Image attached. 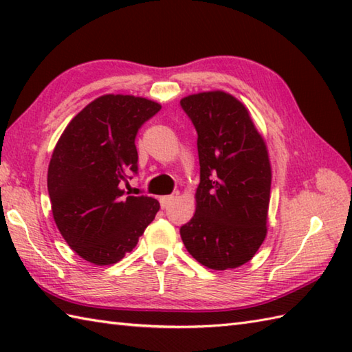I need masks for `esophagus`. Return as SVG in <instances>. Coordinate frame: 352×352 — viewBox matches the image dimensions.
Listing matches in <instances>:
<instances>
[{
  "instance_id": "esophagus-1",
  "label": "esophagus",
  "mask_w": 352,
  "mask_h": 352,
  "mask_svg": "<svg viewBox=\"0 0 352 352\" xmlns=\"http://www.w3.org/2000/svg\"><path fill=\"white\" fill-rule=\"evenodd\" d=\"M177 198V193H175V195H168V197H162L160 198V206H162V208H166L170 203H172V201H174Z\"/></svg>"
}]
</instances>
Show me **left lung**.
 <instances>
[{"label":"left lung","instance_id":"8db88e82","mask_svg":"<svg viewBox=\"0 0 352 352\" xmlns=\"http://www.w3.org/2000/svg\"><path fill=\"white\" fill-rule=\"evenodd\" d=\"M198 134L197 210L180 228L190 256L214 271L250 261L266 237L271 164L248 110L222 91L180 101Z\"/></svg>","mask_w":352,"mask_h":352}]
</instances>
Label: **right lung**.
Returning <instances> with one entry per match:
<instances>
[{
  "instance_id": "obj_1",
  "label": "right lung",
  "mask_w": 352,
  "mask_h": 352,
  "mask_svg": "<svg viewBox=\"0 0 352 352\" xmlns=\"http://www.w3.org/2000/svg\"><path fill=\"white\" fill-rule=\"evenodd\" d=\"M162 109L133 95H104L66 126L48 168L52 216L81 258L113 265L133 251L159 201L124 190L138 175V131Z\"/></svg>"
}]
</instances>
